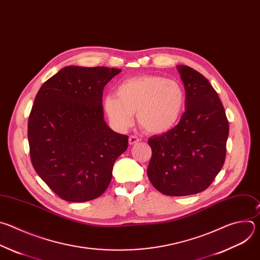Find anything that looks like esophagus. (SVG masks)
Here are the masks:
<instances>
[{
  "instance_id": "34e87169",
  "label": "esophagus",
  "mask_w": 260,
  "mask_h": 260,
  "mask_svg": "<svg viewBox=\"0 0 260 260\" xmlns=\"http://www.w3.org/2000/svg\"><path fill=\"white\" fill-rule=\"evenodd\" d=\"M139 141H140V138H139L138 136H136V135H131V136L129 137V144H130V145L136 144V143H138Z\"/></svg>"
}]
</instances>
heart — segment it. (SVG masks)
I'll use <instances>...</instances> for the list:
<instances>
[{
	"label": "heart",
	"instance_id": "1",
	"mask_svg": "<svg viewBox=\"0 0 260 260\" xmlns=\"http://www.w3.org/2000/svg\"><path fill=\"white\" fill-rule=\"evenodd\" d=\"M185 106L182 86L160 76H140L125 80L117 96L103 98V109L112 124L120 131L127 130L136 113L139 125L149 133L171 130L180 120Z\"/></svg>",
	"mask_w": 260,
	"mask_h": 260
}]
</instances>
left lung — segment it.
I'll list each match as a JSON object with an SVG mask.
<instances>
[{"label": "left lung", "instance_id": "left-lung-1", "mask_svg": "<svg viewBox=\"0 0 260 260\" xmlns=\"http://www.w3.org/2000/svg\"><path fill=\"white\" fill-rule=\"evenodd\" d=\"M185 90V113L171 130L148 139L151 159L147 176L166 196L201 192L221 170L229 121L210 82L186 66H177Z\"/></svg>", "mask_w": 260, "mask_h": 260}]
</instances>
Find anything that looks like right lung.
Returning a JSON list of instances; mask_svg holds the SVG:
<instances>
[{
	"mask_svg": "<svg viewBox=\"0 0 260 260\" xmlns=\"http://www.w3.org/2000/svg\"><path fill=\"white\" fill-rule=\"evenodd\" d=\"M122 71L69 66L40 88L28 118L31 164L62 200L87 202L108 188L128 136L105 121L102 92Z\"/></svg>",
	"mask_w": 260,
	"mask_h": 260,
	"instance_id": "add662e5",
	"label": "right lung"
}]
</instances>
